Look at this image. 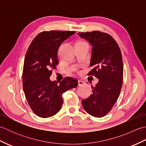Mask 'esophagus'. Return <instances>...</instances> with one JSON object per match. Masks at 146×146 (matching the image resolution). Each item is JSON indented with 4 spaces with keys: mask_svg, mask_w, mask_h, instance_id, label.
Listing matches in <instances>:
<instances>
[{
    "mask_svg": "<svg viewBox=\"0 0 146 146\" xmlns=\"http://www.w3.org/2000/svg\"><path fill=\"white\" fill-rule=\"evenodd\" d=\"M78 86H82V85H84L85 83L84 82L82 81V80H78Z\"/></svg>",
    "mask_w": 146,
    "mask_h": 146,
    "instance_id": "obj_1",
    "label": "esophagus"
}]
</instances>
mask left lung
<instances>
[{
	"label": "left lung",
	"instance_id": "1",
	"mask_svg": "<svg viewBox=\"0 0 146 146\" xmlns=\"http://www.w3.org/2000/svg\"><path fill=\"white\" fill-rule=\"evenodd\" d=\"M82 38L92 46L89 75H95L98 82L93 86V94L82 101L84 110L91 115L102 117L111 110L117 102L123 82L122 54L117 43L107 33L100 31L79 33Z\"/></svg>",
	"mask_w": 146,
	"mask_h": 146
}]
</instances>
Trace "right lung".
Returning <instances> with one entry per match:
<instances>
[{"label":"right lung","instance_id":"add662e5","mask_svg":"<svg viewBox=\"0 0 146 146\" xmlns=\"http://www.w3.org/2000/svg\"><path fill=\"white\" fill-rule=\"evenodd\" d=\"M75 31H44L33 40L24 59L23 85L32 110L42 118L53 116L61 108L62 95L78 85L71 77L58 82L49 79L52 70L58 64V50L61 44Z\"/></svg>","mask_w":146,"mask_h":146}]
</instances>
